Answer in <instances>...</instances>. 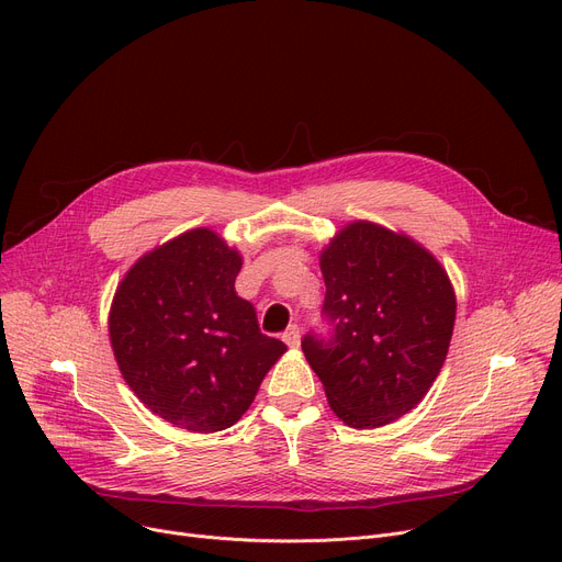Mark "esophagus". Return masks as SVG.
<instances>
[{
  "instance_id": "esophagus-1",
  "label": "esophagus",
  "mask_w": 562,
  "mask_h": 562,
  "mask_svg": "<svg viewBox=\"0 0 562 562\" xmlns=\"http://www.w3.org/2000/svg\"><path fill=\"white\" fill-rule=\"evenodd\" d=\"M282 339H284V344L289 348H299L301 346V328L299 326H289L286 333L282 335Z\"/></svg>"
}]
</instances>
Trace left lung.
<instances>
[{
  "label": "left lung",
  "instance_id": "8db88e82",
  "mask_svg": "<svg viewBox=\"0 0 562 562\" xmlns=\"http://www.w3.org/2000/svg\"><path fill=\"white\" fill-rule=\"evenodd\" d=\"M333 339L303 352L335 415L380 428L415 409L447 360L456 291L432 252L371 221L344 225L318 255Z\"/></svg>",
  "mask_w": 562,
  "mask_h": 562
}]
</instances>
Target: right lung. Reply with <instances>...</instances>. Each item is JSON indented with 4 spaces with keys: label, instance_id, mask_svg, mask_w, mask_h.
Returning <instances> with one entry per match:
<instances>
[{
    "label": "right lung",
    "instance_id": "add662e5",
    "mask_svg": "<svg viewBox=\"0 0 562 562\" xmlns=\"http://www.w3.org/2000/svg\"><path fill=\"white\" fill-rule=\"evenodd\" d=\"M244 257L210 227L182 232L136 259L109 310L113 358L136 398L191 432L234 426L284 356L236 296Z\"/></svg>",
    "mask_w": 562,
    "mask_h": 562
}]
</instances>
